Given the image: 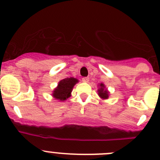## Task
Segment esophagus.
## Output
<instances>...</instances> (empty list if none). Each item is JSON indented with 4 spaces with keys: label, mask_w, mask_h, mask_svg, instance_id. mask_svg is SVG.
<instances>
[{
    "label": "esophagus",
    "mask_w": 160,
    "mask_h": 160,
    "mask_svg": "<svg viewBox=\"0 0 160 160\" xmlns=\"http://www.w3.org/2000/svg\"><path fill=\"white\" fill-rule=\"evenodd\" d=\"M82 81L84 82V83H88L89 81V78L88 77H83V78H82Z\"/></svg>",
    "instance_id": "esophagus-1"
}]
</instances>
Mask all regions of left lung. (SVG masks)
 I'll use <instances>...</instances> for the list:
<instances>
[{
    "label": "left lung",
    "instance_id": "obj_1",
    "mask_svg": "<svg viewBox=\"0 0 160 160\" xmlns=\"http://www.w3.org/2000/svg\"><path fill=\"white\" fill-rule=\"evenodd\" d=\"M100 87L99 89H98V95L100 96V98H102V99H108L109 97V92L108 91L107 89H105V86H104V83H101V84L98 85Z\"/></svg>",
    "mask_w": 160,
    "mask_h": 160
}]
</instances>
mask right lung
I'll return each instance as SVG.
<instances>
[{
	"instance_id": "add662e5",
	"label": "right lung",
	"mask_w": 160,
	"mask_h": 160,
	"mask_svg": "<svg viewBox=\"0 0 160 160\" xmlns=\"http://www.w3.org/2000/svg\"><path fill=\"white\" fill-rule=\"evenodd\" d=\"M77 83H78V80L73 77L63 79L59 82L57 88H55L52 95L55 99L60 101H66L69 97L71 96L72 88Z\"/></svg>"
}]
</instances>
